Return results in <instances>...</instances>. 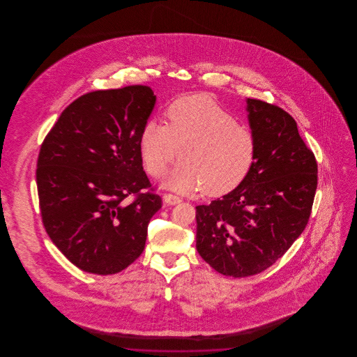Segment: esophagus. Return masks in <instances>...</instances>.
<instances>
[{
	"mask_svg": "<svg viewBox=\"0 0 357 357\" xmlns=\"http://www.w3.org/2000/svg\"><path fill=\"white\" fill-rule=\"evenodd\" d=\"M163 201H165V204H178L182 202V199L179 197L172 195V194H165L163 195Z\"/></svg>",
	"mask_w": 357,
	"mask_h": 357,
	"instance_id": "esophagus-1",
	"label": "esophagus"
}]
</instances>
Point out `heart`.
Returning a JSON list of instances; mask_svg holds the SVG:
<instances>
[{"mask_svg": "<svg viewBox=\"0 0 357 357\" xmlns=\"http://www.w3.org/2000/svg\"><path fill=\"white\" fill-rule=\"evenodd\" d=\"M166 115L167 126L149 120L139 136L140 156L151 176H162L179 156L182 162L165 181L174 191L204 190L208 197H221L246 179L257 153L255 134L214 98H181Z\"/></svg>", "mask_w": 357, "mask_h": 357, "instance_id": "obj_1", "label": "heart"}]
</instances>
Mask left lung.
Segmentation results:
<instances>
[{"instance_id":"obj_1","label":"left lung","mask_w":357,"mask_h":357,"mask_svg":"<svg viewBox=\"0 0 357 357\" xmlns=\"http://www.w3.org/2000/svg\"><path fill=\"white\" fill-rule=\"evenodd\" d=\"M257 153L231 192L197 206V250L217 272L234 278L264 272L287 253L310 217L317 163L282 108L246 99Z\"/></svg>"}]
</instances>
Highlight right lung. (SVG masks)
<instances>
[{
    "label": "right lung",
    "mask_w": 357,
    "mask_h": 357,
    "mask_svg": "<svg viewBox=\"0 0 357 357\" xmlns=\"http://www.w3.org/2000/svg\"><path fill=\"white\" fill-rule=\"evenodd\" d=\"M156 102L147 85L70 102L44 139L36 171L43 223L79 269L115 274L143 253L162 199L143 171L139 136ZM131 193L132 203L126 201Z\"/></svg>",
    "instance_id": "obj_1"
}]
</instances>
